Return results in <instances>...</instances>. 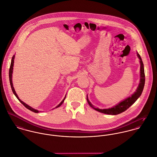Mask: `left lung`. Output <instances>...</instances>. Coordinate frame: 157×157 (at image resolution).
Wrapping results in <instances>:
<instances>
[{
	"label": "left lung",
	"mask_w": 157,
	"mask_h": 157,
	"mask_svg": "<svg viewBox=\"0 0 157 157\" xmlns=\"http://www.w3.org/2000/svg\"><path fill=\"white\" fill-rule=\"evenodd\" d=\"M136 55L138 59H140V83L138 85V86L137 87V89L136 91L133 94H132L131 96L126 98L124 100L121 101L117 105L113 106L111 108L108 109H99V108H96L94 107L93 105L90 102L88 95L86 97L87 101L88 104L90 105V106L92 108L94 109L98 112H101L105 114H108V115H117L119 113H121L122 112L125 111L127 110L131 106H132L135 102L136 101V100L140 97V95L142 94L144 86V83H145V75H144V65L142 61V59L140 56V54L136 52Z\"/></svg>",
	"instance_id": "8db88e82"
}]
</instances>
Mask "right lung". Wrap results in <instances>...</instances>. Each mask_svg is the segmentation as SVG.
Masks as SVG:
<instances>
[{"instance_id":"obj_1","label":"right lung","mask_w":157,"mask_h":157,"mask_svg":"<svg viewBox=\"0 0 157 157\" xmlns=\"http://www.w3.org/2000/svg\"><path fill=\"white\" fill-rule=\"evenodd\" d=\"M14 57H15V55H14L13 56V57H12V59H11V65H10V71H9V78H10V85H11V89H12V90H13V94L15 95V96L17 97V98L19 100V101L22 104L23 106H25V108H26L27 109H28L29 110H30V111H33V112H35V113H39V111H38V110H37V109H34V108H33L32 107H31V106H29V105H28L27 104H26L25 103H24L23 101H22L19 98V97H18V95H17V94H16V91H15V90H14V86H13V80H12V77H13V67H14ZM66 95H67V94H66ZM66 95H65V98H63V100L60 103V104H59L55 108H59V106H60L62 105V103H63V101H64V100H65V98H66Z\"/></svg>"}]
</instances>
